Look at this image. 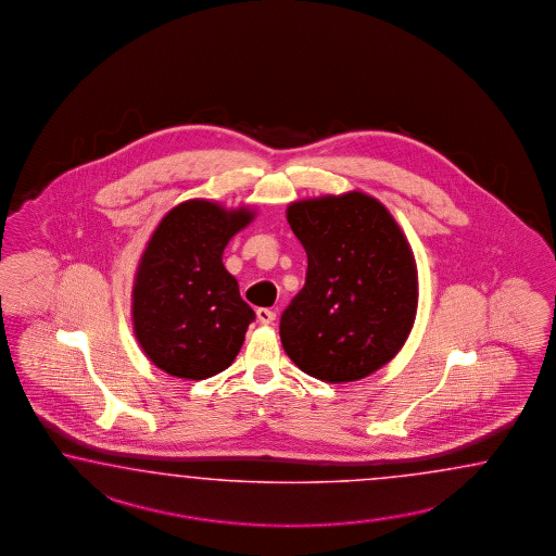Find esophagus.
Returning <instances> with one entry per match:
<instances>
[{
  "label": "esophagus",
  "instance_id": "1",
  "mask_svg": "<svg viewBox=\"0 0 556 556\" xmlns=\"http://www.w3.org/2000/svg\"><path fill=\"white\" fill-rule=\"evenodd\" d=\"M275 317H277V314H275L273 309H267V307L256 309V319H258V324H263V326H270V324L275 321Z\"/></svg>",
  "mask_w": 556,
  "mask_h": 556
}]
</instances>
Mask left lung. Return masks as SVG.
<instances>
[{"label": "left lung", "instance_id": "left-lung-1", "mask_svg": "<svg viewBox=\"0 0 556 556\" xmlns=\"http://www.w3.org/2000/svg\"><path fill=\"white\" fill-rule=\"evenodd\" d=\"M287 223L307 253L305 286L281 316V344L305 375L361 380L399 354L419 305L413 249L372 195L298 200Z\"/></svg>", "mask_w": 556, "mask_h": 556}]
</instances>
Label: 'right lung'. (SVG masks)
Returning <instances> with one entry per match:
<instances>
[{
  "label": "right lung",
  "mask_w": 556,
  "mask_h": 556,
  "mask_svg": "<svg viewBox=\"0 0 556 556\" xmlns=\"http://www.w3.org/2000/svg\"><path fill=\"white\" fill-rule=\"evenodd\" d=\"M255 216L249 206L194 198L151 232L134 279L131 319L141 350L165 375L204 380L237 358L255 312L240 298L223 253Z\"/></svg>",
  "instance_id": "obj_1"
}]
</instances>
